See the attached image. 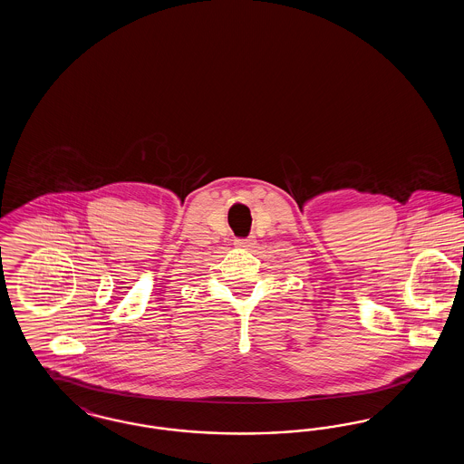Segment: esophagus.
<instances>
[{
	"label": "esophagus",
	"instance_id": "1",
	"mask_svg": "<svg viewBox=\"0 0 464 464\" xmlns=\"http://www.w3.org/2000/svg\"><path fill=\"white\" fill-rule=\"evenodd\" d=\"M235 243L238 245V246H252L256 240H254V237H246V238H237Z\"/></svg>",
	"mask_w": 464,
	"mask_h": 464
}]
</instances>
